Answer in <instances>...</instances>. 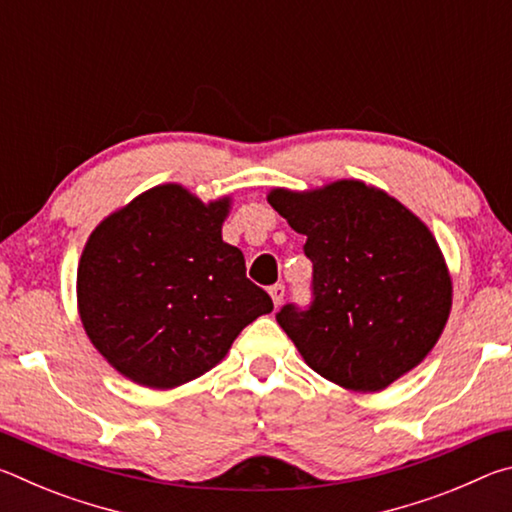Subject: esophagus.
<instances>
[{"label":"esophagus","mask_w":512,"mask_h":512,"mask_svg":"<svg viewBox=\"0 0 512 512\" xmlns=\"http://www.w3.org/2000/svg\"><path fill=\"white\" fill-rule=\"evenodd\" d=\"M268 293H271L273 305H275V307H280V305H282V300H284V284H273V287L268 289Z\"/></svg>","instance_id":"34e87169"}]
</instances>
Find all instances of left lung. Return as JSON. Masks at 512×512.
I'll return each mask as SVG.
<instances>
[{"mask_svg":"<svg viewBox=\"0 0 512 512\" xmlns=\"http://www.w3.org/2000/svg\"><path fill=\"white\" fill-rule=\"evenodd\" d=\"M266 198L307 237L314 264L311 307L275 316L307 366L354 393L384 391L420 366L452 311V275L427 223L354 178Z\"/></svg>","mask_w":512,"mask_h":512,"instance_id":"obj_1","label":"left lung"}]
</instances>
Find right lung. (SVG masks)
Wrapping results in <instances>:
<instances>
[{
    "label": "right lung",
    "instance_id": "obj_1",
    "mask_svg": "<svg viewBox=\"0 0 512 512\" xmlns=\"http://www.w3.org/2000/svg\"><path fill=\"white\" fill-rule=\"evenodd\" d=\"M230 196L203 203L164 183L108 214L76 271L85 334L119 375L169 391L223 361L241 329L273 300L246 277L241 250L225 244Z\"/></svg>",
    "mask_w": 512,
    "mask_h": 512
}]
</instances>
